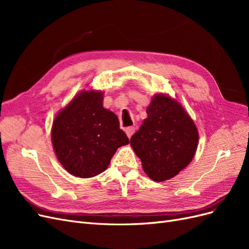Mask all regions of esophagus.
<instances>
[{
    "label": "esophagus",
    "mask_w": 249,
    "mask_h": 249,
    "mask_svg": "<svg viewBox=\"0 0 249 249\" xmlns=\"http://www.w3.org/2000/svg\"><path fill=\"white\" fill-rule=\"evenodd\" d=\"M134 132H135V127L134 126H129V127H126V129H125V133H126L127 137H129V138L132 137V135L134 134Z\"/></svg>",
    "instance_id": "1"
}]
</instances>
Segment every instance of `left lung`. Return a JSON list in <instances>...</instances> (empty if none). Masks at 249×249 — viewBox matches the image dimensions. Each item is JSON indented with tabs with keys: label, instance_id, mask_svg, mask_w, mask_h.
Wrapping results in <instances>:
<instances>
[{
	"label": "left lung",
	"instance_id": "obj_1",
	"mask_svg": "<svg viewBox=\"0 0 249 249\" xmlns=\"http://www.w3.org/2000/svg\"><path fill=\"white\" fill-rule=\"evenodd\" d=\"M146 113L147 118L131 137V146L146 175L163 182L192 161L198 132L183 107L167 95L156 94Z\"/></svg>",
	"mask_w": 249,
	"mask_h": 249
}]
</instances>
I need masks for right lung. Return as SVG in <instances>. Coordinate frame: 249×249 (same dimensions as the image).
<instances>
[{
  "label": "right lung",
  "mask_w": 249,
  "mask_h": 249,
  "mask_svg": "<svg viewBox=\"0 0 249 249\" xmlns=\"http://www.w3.org/2000/svg\"><path fill=\"white\" fill-rule=\"evenodd\" d=\"M52 142L59 162L74 177L107 169L118 147L129 143L114 113L103 107V93L83 91L58 113Z\"/></svg>",
  "instance_id": "add662e5"
}]
</instances>
